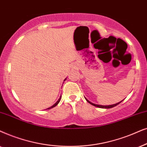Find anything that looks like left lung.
<instances>
[{
  "mask_svg": "<svg viewBox=\"0 0 147 147\" xmlns=\"http://www.w3.org/2000/svg\"><path fill=\"white\" fill-rule=\"evenodd\" d=\"M85 99L86 100H87V102H89L90 104H91V105H94V106H95V107H100V108H107V109H108V108H111V107H115V106H116L117 105H118L119 103H120L121 102H122V101H121L120 102H118V103H116V104H113V105H97V104H95V103H91V102H90V101H89V100H87V99L85 98Z\"/></svg>",
  "mask_w": 147,
  "mask_h": 147,
  "instance_id": "left-lung-1",
  "label": "left lung"
}]
</instances>
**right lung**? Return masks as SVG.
Masks as SVG:
<instances>
[{"instance_id": "1", "label": "right lung", "mask_w": 147, "mask_h": 147, "mask_svg": "<svg viewBox=\"0 0 147 147\" xmlns=\"http://www.w3.org/2000/svg\"><path fill=\"white\" fill-rule=\"evenodd\" d=\"M64 81H65V80H64ZM61 95H60V98L59 99H58V100L57 101H56V102L55 103H54V104L53 105H52V106H51L50 107H48V109H51V108H53V107H55L56 106V105H57L58 104V103H59L60 102V99H61Z\"/></svg>"}]
</instances>
